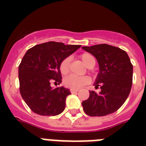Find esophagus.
Returning a JSON list of instances; mask_svg holds the SVG:
<instances>
[{"label":"esophagus","instance_id":"34e87169","mask_svg":"<svg viewBox=\"0 0 146 146\" xmlns=\"http://www.w3.org/2000/svg\"><path fill=\"white\" fill-rule=\"evenodd\" d=\"M79 92V90H76V89H70V92L71 93H77Z\"/></svg>","mask_w":146,"mask_h":146}]
</instances>
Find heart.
Returning <instances> with one entry per match:
<instances>
[{"label":"heart","mask_w":146,"mask_h":146,"mask_svg":"<svg viewBox=\"0 0 146 146\" xmlns=\"http://www.w3.org/2000/svg\"><path fill=\"white\" fill-rule=\"evenodd\" d=\"M80 59L82 62L88 68H92L96 63L95 57L89 53H84L80 54ZM59 70L62 75H67L70 70V58L69 57L65 58L59 65ZM90 82V78L87 76H78L75 75H70L66 76L63 80L64 85L71 89H79Z\"/></svg>","instance_id":"1"}]
</instances>
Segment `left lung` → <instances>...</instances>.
<instances>
[{"mask_svg":"<svg viewBox=\"0 0 146 146\" xmlns=\"http://www.w3.org/2000/svg\"><path fill=\"white\" fill-rule=\"evenodd\" d=\"M93 54L99 65L95 81L99 93L92 91L82 102L84 113L91 116H103L119 110L128 97L132 86L133 66L125 51L112 45L102 44L82 47Z\"/></svg>","mask_w":146,"mask_h":146,"instance_id":"obj_1","label":"left lung"}]
</instances>
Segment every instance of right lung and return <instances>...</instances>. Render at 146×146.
Wrapping results in <instances>:
<instances>
[{
	"mask_svg": "<svg viewBox=\"0 0 146 146\" xmlns=\"http://www.w3.org/2000/svg\"><path fill=\"white\" fill-rule=\"evenodd\" d=\"M80 45L49 41L30 48L19 66V91L33 113L56 116L63 112L70 92L63 87L52 88L51 82H62L59 65Z\"/></svg>",
	"mask_w": 146,
	"mask_h": 146,
	"instance_id": "right-lung-1",
	"label": "right lung"
}]
</instances>
